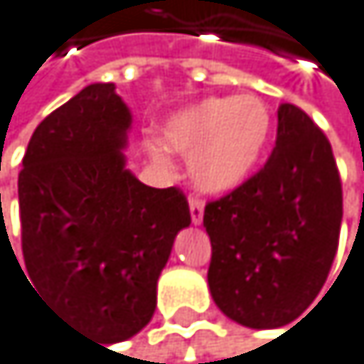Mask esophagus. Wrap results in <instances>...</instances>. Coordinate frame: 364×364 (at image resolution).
Returning a JSON list of instances; mask_svg holds the SVG:
<instances>
[{
    "label": "esophagus",
    "mask_w": 364,
    "mask_h": 364,
    "mask_svg": "<svg viewBox=\"0 0 364 364\" xmlns=\"http://www.w3.org/2000/svg\"><path fill=\"white\" fill-rule=\"evenodd\" d=\"M188 210H191V222L200 226L202 220H204V204L200 200H191L188 202Z\"/></svg>",
    "instance_id": "obj_1"
}]
</instances>
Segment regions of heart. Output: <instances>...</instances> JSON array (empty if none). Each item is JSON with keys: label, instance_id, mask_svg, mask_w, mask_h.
<instances>
[{"label": "heart", "instance_id": "1", "mask_svg": "<svg viewBox=\"0 0 364 364\" xmlns=\"http://www.w3.org/2000/svg\"><path fill=\"white\" fill-rule=\"evenodd\" d=\"M272 127V114L259 96H210L176 112L162 138L168 151L186 158L193 186L224 196L255 173L270 146ZM149 154L158 162L166 160L156 142L149 144Z\"/></svg>", "mask_w": 364, "mask_h": 364}]
</instances>
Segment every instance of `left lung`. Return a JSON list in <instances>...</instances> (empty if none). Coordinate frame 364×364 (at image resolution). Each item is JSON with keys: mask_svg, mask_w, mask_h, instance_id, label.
I'll list each match as a JSON object with an SVG mask.
<instances>
[{"mask_svg": "<svg viewBox=\"0 0 364 364\" xmlns=\"http://www.w3.org/2000/svg\"><path fill=\"white\" fill-rule=\"evenodd\" d=\"M266 166L204 208L208 288L235 323L277 329L318 296L338 248L343 191L332 144L303 109H277Z\"/></svg>", "mask_w": 364, "mask_h": 364, "instance_id": "8db88e82", "label": "left lung"}]
</instances>
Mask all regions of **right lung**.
I'll return each instance as SVG.
<instances>
[{
  "instance_id": "1",
  "label": "right lung",
  "mask_w": 364,
  "mask_h": 364,
  "mask_svg": "<svg viewBox=\"0 0 364 364\" xmlns=\"http://www.w3.org/2000/svg\"><path fill=\"white\" fill-rule=\"evenodd\" d=\"M129 129L116 85L92 83L35 129L19 173L23 277L65 323L109 345L151 321L160 272L191 224L178 188L127 168Z\"/></svg>"
}]
</instances>
